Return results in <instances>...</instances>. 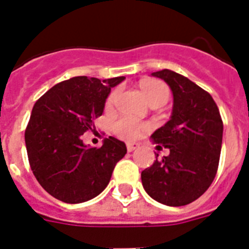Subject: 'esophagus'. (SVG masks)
I'll return each mask as SVG.
<instances>
[{
    "label": "esophagus",
    "instance_id": "obj_1",
    "mask_svg": "<svg viewBox=\"0 0 249 249\" xmlns=\"http://www.w3.org/2000/svg\"><path fill=\"white\" fill-rule=\"evenodd\" d=\"M138 147H140V144L138 143H127V151L128 152L135 151V149H137Z\"/></svg>",
    "mask_w": 249,
    "mask_h": 249
}]
</instances>
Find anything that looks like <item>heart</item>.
Listing matches in <instances>:
<instances>
[{"instance_id": "b5f03b06", "label": "heart", "mask_w": 249, "mask_h": 249, "mask_svg": "<svg viewBox=\"0 0 249 249\" xmlns=\"http://www.w3.org/2000/svg\"><path fill=\"white\" fill-rule=\"evenodd\" d=\"M141 89H142V92H143L144 97L148 101L149 105L160 103V105L163 106L168 101L169 94H171L168 86L164 82H162V81L158 80L144 81V82L141 83ZM118 96H120V89H113L108 94V97H107L106 106L107 107H112L116 103V101H117ZM148 128L149 126L146 124V123L137 122V121L132 120L129 117H121L113 123L114 133L118 137L127 141H132L141 137L144 132L148 131Z\"/></svg>"}]
</instances>
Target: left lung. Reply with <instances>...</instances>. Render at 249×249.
<instances>
[{
    "instance_id": "1",
    "label": "left lung",
    "mask_w": 249,
    "mask_h": 249,
    "mask_svg": "<svg viewBox=\"0 0 249 249\" xmlns=\"http://www.w3.org/2000/svg\"><path fill=\"white\" fill-rule=\"evenodd\" d=\"M152 76L168 83L173 93L172 117L152 135L157 148L169 155L141 173L143 188L166 206H186L199 198L218 169L223 122L210 93L171 70ZM158 156V155H157Z\"/></svg>"
}]
</instances>
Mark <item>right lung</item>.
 Wrapping results in <instances>:
<instances>
[{"instance_id": "add662e5", "label": "right lung", "mask_w": 249, "mask_h": 249, "mask_svg": "<svg viewBox=\"0 0 249 249\" xmlns=\"http://www.w3.org/2000/svg\"><path fill=\"white\" fill-rule=\"evenodd\" d=\"M123 80L72 77L35 103L25 131L28 162L38 183L54 198L66 203L94 198L127 153L126 144L111 136L100 148L86 147L81 140L85 132L93 131L111 89Z\"/></svg>"}]
</instances>
